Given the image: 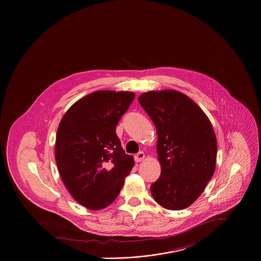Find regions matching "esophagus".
I'll use <instances>...</instances> for the list:
<instances>
[{"instance_id":"1","label":"esophagus","mask_w":261,"mask_h":261,"mask_svg":"<svg viewBox=\"0 0 261 261\" xmlns=\"http://www.w3.org/2000/svg\"><path fill=\"white\" fill-rule=\"evenodd\" d=\"M145 159V153L143 152V151H140V152H138L136 155H135V160H136V162H142L143 160Z\"/></svg>"}]
</instances>
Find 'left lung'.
<instances>
[{"mask_svg": "<svg viewBox=\"0 0 261 261\" xmlns=\"http://www.w3.org/2000/svg\"><path fill=\"white\" fill-rule=\"evenodd\" d=\"M139 102L158 134L162 172L150 193L166 209H185L198 199L215 172L213 126L200 107L180 91H149L139 97Z\"/></svg>", "mask_w": 261, "mask_h": 261, "instance_id": "obj_1", "label": "left lung"}]
</instances>
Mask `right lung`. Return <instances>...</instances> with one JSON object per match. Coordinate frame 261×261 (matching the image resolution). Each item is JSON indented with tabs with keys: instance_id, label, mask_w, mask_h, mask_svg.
<instances>
[{
	"instance_id": "add662e5",
	"label": "right lung",
	"mask_w": 261,
	"mask_h": 261,
	"mask_svg": "<svg viewBox=\"0 0 261 261\" xmlns=\"http://www.w3.org/2000/svg\"><path fill=\"white\" fill-rule=\"evenodd\" d=\"M135 96L130 91L92 92L77 100L59 123L55 144L58 171L71 196L87 209L111 205L135 165L115 134Z\"/></svg>"
}]
</instances>
